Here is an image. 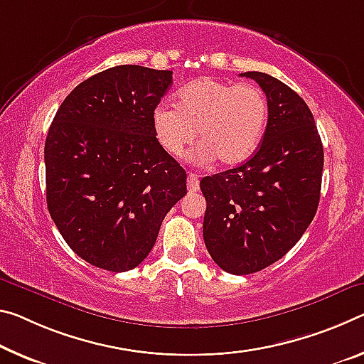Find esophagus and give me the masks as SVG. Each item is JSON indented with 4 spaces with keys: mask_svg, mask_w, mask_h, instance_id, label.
<instances>
[{
    "mask_svg": "<svg viewBox=\"0 0 364 364\" xmlns=\"http://www.w3.org/2000/svg\"><path fill=\"white\" fill-rule=\"evenodd\" d=\"M186 184H188V189H189V193H196L199 189V178L194 175V173H189L188 175V181H186Z\"/></svg>",
    "mask_w": 364,
    "mask_h": 364,
    "instance_id": "obj_1",
    "label": "esophagus"
}]
</instances>
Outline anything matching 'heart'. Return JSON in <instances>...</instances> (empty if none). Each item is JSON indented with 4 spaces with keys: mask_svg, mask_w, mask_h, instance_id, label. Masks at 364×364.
<instances>
[{
    "mask_svg": "<svg viewBox=\"0 0 364 364\" xmlns=\"http://www.w3.org/2000/svg\"><path fill=\"white\" fill-rule=\"evenodd\" d=\"M269 118V103L256 84H230L212 77L193 80L178 95L176 107L161 103L152 123L160 146L181 157L199 137L193 160L209 165H238L257 151Z\"/></svg>",
    "mask_w": 364,
    "mask_h": 364,
    "instance_id": "obj_1",
    "label": "heart"
}]
</instances>
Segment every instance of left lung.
I'll list each match as a JSON object with an SVG mask.
<instances>
[{"mask_svg": "<svg viewBox=\"0 0 364 364\" xmlns=\"http://www.w3.org/2000/svg\"><path fill=\"white\" fill-rule=\"evenodd\" d=\"M269 103L257 152L236 168L205 176L204 241L233 275L255 274L284 257L316 215L324 149L306 102L282 80L247 71Z\"/></svg>", "mask_w": 364, "mask_h": 364, "instance_id": "1", "label": "left lung"}]
</instances>
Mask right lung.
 Wrapping results in <instances>:
<instances>
[{
	"mask_svg": "<svg viewBox=\"0 0 364 364\" xmlns=\"http://www.w3.org/2000/svg\"><path fill=\"white\" fill-rule=\"evenodd\" d=\"M171 74L137 65L95 74L66 97L48 129L50 215L68 246L99 269L137 267L186 194V171L152 123Z\"/></svg>",
	"mask_w": 364,
	"mask_h": 364,
	"instance_id": "add662e5",
	"label": "right lung"
}]
</instances>
